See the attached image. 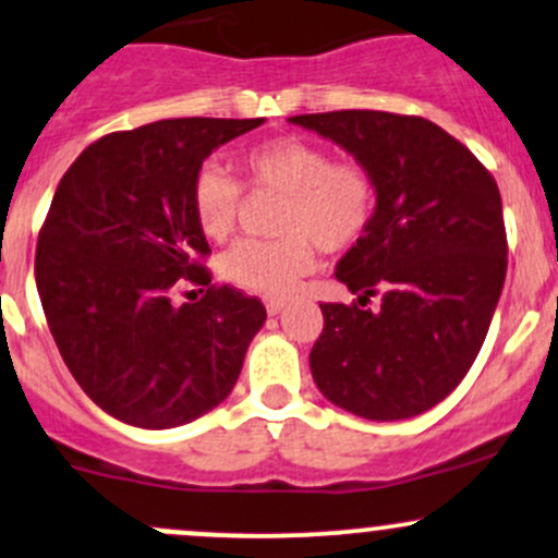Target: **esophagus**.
I'll return each instance as SVG.
<instances>
[{"instance_id": "esophagus-1", "label": "esophagus", "mask_w": 558, "mask_h": 558, "mask_svg": "<svg viewBox=\"0 0 558 558\" xmlns=\"http://www.w3.org/2000/svg\"><path fill=\"white\" fill-rule=\"evenodd\" d=\"M265 307H267L269 315H280V312L286 310V302H283V299H267Z\"/></svg>"}]
</instances>
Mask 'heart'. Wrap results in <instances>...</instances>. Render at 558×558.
Here are the masks:
<instances>
[{
	"mask_svg": "<svg viewBox=\"0 0 558 558\" xmlns=\"http://www.w3.org/2000/svg\"><path fill=\"white\" fill-rule=\"evenodd\" d=\"M254 187L286 195L278 241L235 243L222 256V275L238 289L262 296H286L315 267V241L323 248L352 246L373 217L376 190L360 163L330 161L320 145L299 137H275L243 156ZM201 230L214 241L228 238L241 209V185L217 163H206L193 185Z\"/></svg>",
	"mask_w": 558,
	"mask_h": 558,
	"instance_id": "heart-1",
	"label": "heart"
}]
</instances>
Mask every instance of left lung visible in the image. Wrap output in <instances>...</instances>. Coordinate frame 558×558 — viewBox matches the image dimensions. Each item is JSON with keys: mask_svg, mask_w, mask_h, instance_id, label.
Instances as JSON below:
<instances>
[{"mask_svg": "<svg viewBox=\"0 0 558 558\" xmlns=\"http://www.w3.org/2000/svg\"><path fill=\"white\" fill-rule=\"evenodd\" d=\"M347 150L373 180L376 206L336 265L357 304H320L310 352L317 389L368 421L426 413L480 354L506 280L504 204L489 171L421 116L333 110L291 116ZM378 292L383 304L365 308Z\"/></svg>", "mask_w": 558, "mask_h": 558, "instance_id": "1", "label": "left lung"}]
</instances>
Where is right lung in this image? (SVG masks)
Returning <instances> with one entry per match:
<instances>
[{
  "label": "right lung",
  "instance_id": "obj_1",
  "mask_svg": "<svg viewBox=\"0 0 558 558\" xmlns=\"http://www.w3.org/2000/svg\"><path fill=\"white\" fill-rule=\"evenodd\" d=\"M265 119H163L92 143L60 180L36 246V289L71 376L97 408L174 428L228 400L267 310L209 286L193 185L219 145Z\"/></svg>",
  "mask_w": 558,
  "mask_h": 558
}]
</instances>
